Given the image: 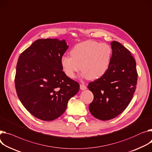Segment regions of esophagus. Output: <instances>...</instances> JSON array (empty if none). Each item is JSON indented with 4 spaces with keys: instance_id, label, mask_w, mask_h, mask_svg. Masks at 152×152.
I'll return each mask as SVG.
<instances>
[{
    "instance_id": "obj_1",
    "label": "esophagus",
    "mask_w": 152,
    "mask_h": 152,
    "mask_svg": "<svg viewBox=\"0 0 152 152\" xmlns=\"http://www.w3.org/2000/svg\"><path fill=\"white\" fill-rule=\"evenodd\" d=\"M80 90H84L87 88V87L84 84H80Z\"/></svg>"
}]
</instances>
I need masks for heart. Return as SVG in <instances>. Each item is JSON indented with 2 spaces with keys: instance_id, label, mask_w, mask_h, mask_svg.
<instances>
[{
  "instance_id": "b5f03b06",
  "label": "heart",
  "mask_w": 152,
  "mask_h": 152,
  "mask_svg": "<svg viewBox=\"0 0 152 152\" xmlns=\"http://www.w3.org/2000/svg\"><path fill=\"white\" fill-rule=\"evenodd\" d=\"M69 56L61 58V64L65 74L75 78L81 69L83 76L90 80L103 77L109 67L112 49L106 43L87 40L75 45ZM81 67H80V66Z\"/></svg>"
}]
</instances>
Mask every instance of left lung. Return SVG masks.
<instances>
[{
	"label": "left lung",
	"mask_w": 152,
	"mask_h": 152,
	"mask_svg": "<svg viewBox=\"0 0 152 152\" xmlns=\"http://www.w3.org/2000/svg\"><path fill=\"white\" fill-rule=\"evenodd\" d=\"M110 45L113 54L107 72L87 86L94 96L90 112L101 120H110L122 113L132 99L137 85L134 57L119 42L113 41Z\"/></svg>",
	"instance_id": "obj_1"
}]
</instances>
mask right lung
<instances>
[{"label": "right lung", "mask_w": 152, "mask_h": 152, "mask_svg": "<svg viewBox=\"0 0 152 152\" xmlns=\"http://www.w3.org/2000/svg\"><path fill=\"white\" fill-rule=\"evenodd\" d=\"M65 40L39 39L20 54L15 84L18 96L38 119L55 120L62 115L79 84L63 72L61 58L68 49Z\"/></svg>", "instance_id": "1"}]
</instances>
